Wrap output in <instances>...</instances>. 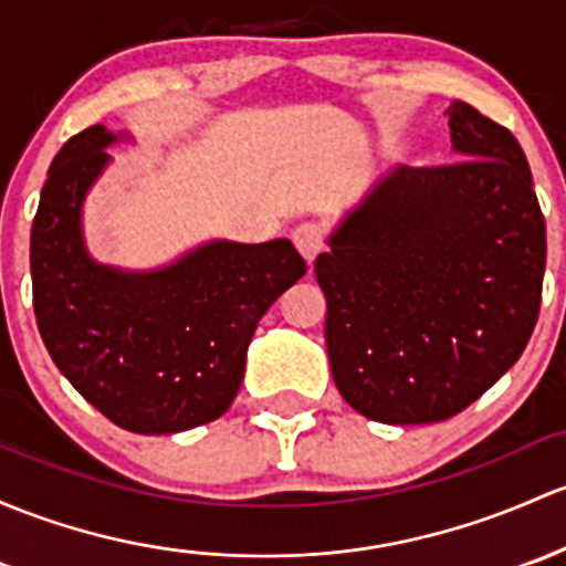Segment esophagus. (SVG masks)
Masks as SVG:
<instances>
[{
    "instance_id": "esophagus-1",
    "label": "esophagus",
    "mask_w": 566,
    "mask_h": 566,
    "mask_svg": "<svg viewBox=\"0 0 566 566\" xmlns=\"http://www.w3.org/2000/svg\"><path fill=\"white\" fill-rule=\"evenodd\" d=\"M291 240H294L296 251H300L302 256H305L307 264H313L315 256H318V253L324 251L326 229L321 227V223H315V221L300 223V227L294 229V234H291Z\"/></svg>"
}]
</instances>
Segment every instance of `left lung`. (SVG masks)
<instances>
[{"label":"left lung","instance_id":"1","mask_svg":"<svg viewBox=\"0 0 566 566\" xmlns=\"http://www.w3.org/2000/svg\"><path fill=\"white\" fill-rule=\"evenodd\" d=\"M461 161L378 180L315 259L343 399L380 423H437L518 361L539 315L545 218L513 132L448 107Z\"/></svg>","mask_w":566,"mask_h":566}]
</instances>
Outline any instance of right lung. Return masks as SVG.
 I'll use <instances>...</instances> for the list:
<instances>
[{
	"mask_svg": "<svg viewBox=\"0 0 566 566\" xmlns=\"http://www.w3.org/2000/svg\"><path fill=\"white\" fill-rule=\"evenodd\" d=\"M115 135L88 126L48 169L32 223V300L53 364L115 427L175 434L229 410L261 315L305 275L289 240L210 242L156 272L88 259L81 205Z\"/></svg>",
	"mask_w": 566,
	"mask_h": 566,
	"instance_id": "1",
	"label": "right lung"
}]
</instances>
